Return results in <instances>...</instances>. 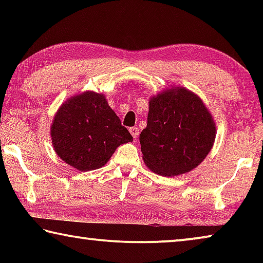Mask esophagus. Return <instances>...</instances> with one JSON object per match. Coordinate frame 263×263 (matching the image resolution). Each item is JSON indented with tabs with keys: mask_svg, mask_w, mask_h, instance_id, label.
I'll return each instance as SVG.
<instances>
[{
	"mask_svg": "<svg viewBox=\"0 0 263 263\" xmlns=\"http://www.w3.org/2000/svg\"><path fill=\"white\" fill-rule=\"evenodd\" d=\"M130 133H131L133 138H137L138 136H139V128L136 127V126L130 127Z\"/></svg>",
	"mask_w": 263,
	"mask_h": 263,
	"instance_id": "esophagus-1",
	"label": "esophagus"
}]
</instances>
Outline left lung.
<instances>
[{
	"label": "left lung",
	"instance_id": "obj_1",
	"mask_svg": "<svg viewBox=\"0 0 263 263\" xmlns=\"http://www.w3.org/2000/svg\"><path fill=\"white\" fill-rule=\"evenodd\" d=\"M215 137V122L201 99L177 88L149 101L147 126L139 140L146 166L157 174L176 176L205 159Z\"/></svg>",
	"mask_w": 263,
	"mask_h": 263
}]
</instances>
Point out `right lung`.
Wrapping results in <instances>:
<instances>
[{"mask_svg": "<svg viewBox=\"0 0 263 263\" xmlns=\"http://www.w3.org/2000/svg\"><path fill=\"white\" fill-rule=\"evenodd\" d=\"M51 137L57 154L82 172L104 166L119 145L133 140L105 97L92 91L72 97L61 106L53 119Z\"/></svg>", "mask_w": 263, "mask_h": 263, "instance_id": "right-lung-1", "label": "right lung"}]
</instances>
